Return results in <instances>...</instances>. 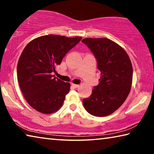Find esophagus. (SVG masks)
<instances>
[{"instance_id":"obj_1","label":"esophagus","mask_w":154,"mask_h":154,"mask_svg":"<svg viewBox=\"0 0 154 154\" xmlns=\"http://www.w3.org/2000/svg\"><path fill=\"white\" fill-rule=\"evenodd\" d=\"M71 85H72V87L73 88H78V87L79 86V85H77V84H73V83H72Z\"/></svg>"}]
</instances>
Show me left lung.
Masks as SVG:
<instances>
[{"mask_svg": "<svg viewBox=\"0 0 154 154\" xmlns=\"http://www.w3.org/2000/svg\"><path fill=\"white\" fill-rule=\"evenodd\" d=\"M85 44L97 61L100 72L98 85L94 87L92 94L83 99L84 108L96 117L113 113L126 100L131 88L132 66L126 51L106 38H86Z\"/></svg>", "mask_w": 154, "mask_h": 154, "instance_id": "1", "label": "left lung"}]
</instances>
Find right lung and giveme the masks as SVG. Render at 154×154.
Segmentation results:
<instances>
[{"instance_id": "add662e5", "label": "right lung", "mask_w": 154, "mask_h": 154, "mask_svg": "<svg viewBox=\"0 0 154 154\" xmlns=\"http://www.w3.org/2000/svg\"><path fill=\"white\" fill-rule=\"evenodd\" d=\"M82 38L49 35L35 38L25 47L17 63V81L26 100L35 110L50 114L63 105L71 85L52 72Z\"/></svg>"}]
</instances>
